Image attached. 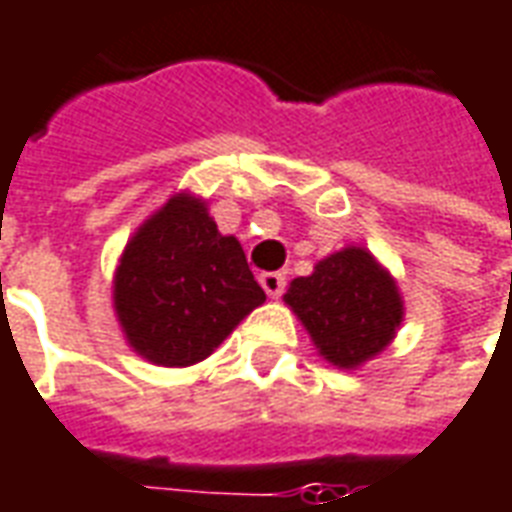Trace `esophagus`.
<instances>
[{"mask_svg":"<svg viewBox=\"0 0 512 512\" xmlns=\"http://www.w3.org/2000/svg\"><path fill=\"white\" fill-rule=\"evenodd\" d=\"M260 285H263V291L268 293V296H282V291H285V285H288V277L282 274V271H266V274H260Z\"/></svg>","mask_w":512,"mask_h":512,"instance_id":"obj_1","label":"esophagus"}]
</instances>
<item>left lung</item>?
Here are the masks:
<instances>
[{
  "label": "left lung",
  "instance_id": "8db88e82",
  "mask_svg": "<svg viewBox=\"0 0 512 512\" xmlns=\"http://www.w3.org/2000/svg\"><path fill=\"white\" fill-rule=\"evenodd\" d=\"M285 302L302 318L318 352L341 368L382 352L402 321L396 282L357 246L321 260L310 277L293 280Z\"/></svg>",
  "mask_w": 512,
  "mask_h": 512
}]
</instances>
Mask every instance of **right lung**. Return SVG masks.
<instances>
[{
  "label": "right lung",
  "mask_w": 512,
  "mask_h": 512,
  "mask_svg": "<svg viewBox=\"0 0 512 512\" xmlns=\"http://www.w3.org/2000/svg\"><path fill=\"white\" fill-rule=\"evenodd\" d=\"M266 302L241 244L205 205L174 196L135 232L116 271V313L127 341L157 366L205 360Z\"/></svg>",
  "instance_id": "obj_1"
}]
</instances>
